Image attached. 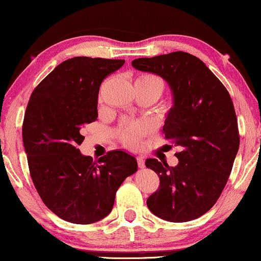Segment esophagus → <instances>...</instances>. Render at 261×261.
Instances as JSON below:
<instances>
[{"label":"esophagus","mask_w":261,"mask_h":261,"mask_svg":"<svg viewBox=\"0 0 261 261\" xmlns=\"http://www.w3.org/2000/svg\"><path fill=\"white\" fill-rule=\"evenodd\" d=\"M137 163H138V167L139 168H145V161H144V159H143L142 156H138L137 157Z\"/></svg>","instance_id":"34e87169"}]
</instances>
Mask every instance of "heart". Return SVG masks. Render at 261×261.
<instances>
[{
    "instance_id": "b5f03b06",
    "label": "heart",
    "mask_w": 261,
    "mask_h": 261,
    "mask_svg": "<svg viewBox=\"0 0 261 261\" xmlns=\"http://www.w3.org/2000/svg\"><path fill=\"white\" fill-rule=\"evenodd\" d=\"M135 86L153 90L159 94V97L163 91V82L159 76L152 74H142L137 76L135 80ZM143 134H144V127L138 124L124 123L123 126L120 127V136H122L123 141L129 145L138 144Z\"/></svg>"
}]
</instances>
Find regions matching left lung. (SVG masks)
Returning <instances> with one entry per match:
<instances>
[{"mask_svg":"<svg viewBox=\"0 0 261 261\" xmlns=\"http://www.w3.org/2000/svg\"><path fill=\"white\" fill-rule=\"evenodd\" d=\"M131 65L166 80L172 105L162 131L181 148L175 167L156 159L145 161L161 182L146 201L148 208L170 222L200 218L221 195L239 150L238 120L228 91L203 61L189 53L139 58Z\"/></svg>","mask_w":261,"mask_h":261,"instance_id":"1","label":"left lung"}]
</instances>
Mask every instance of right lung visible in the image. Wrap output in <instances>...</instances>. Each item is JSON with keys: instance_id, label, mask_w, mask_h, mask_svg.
Listing matches in <instances>:
<instances>
[{"instance_id": "add662e5", "label": "right lung", "mask_w": 261, "mask_h": 261, "mask_svg": "<svg viewBox=\"0 0 261 261\" xmlns=\"http://www.w3.org/2000/svg\"><path fill=\"white\" fill-rule=\"evenodd\" d=\"M125 60L75 57L58 65L33 91L22 138L28 167L43 203L65 221L89 225L112 211L116 193L137 171V160L113 150L93 163L80 152L82 129L98 118L106 75Z\"/></svg>"}]
</instances>
